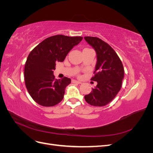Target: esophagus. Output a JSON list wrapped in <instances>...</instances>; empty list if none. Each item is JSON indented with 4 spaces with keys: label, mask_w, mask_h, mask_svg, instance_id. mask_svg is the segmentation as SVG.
I'll return each instance as SVG.
<instances>
[{
    "label": "esophagus",
    "mask_w": 153,
    "mask_h": 153,
    "mask_svg": "<svg viewBox=\"0 0 153 153\" xmlns=\"http://www.w3.org/2000/svg\"><path fill=\"white\" fill-rule=\"evenodd\" d=\"M72 82H73V83H75V84H82L81 82L77 81V80H72Z\"/></svg>",
    "instance_id": "34e87169"
}]
</instances>
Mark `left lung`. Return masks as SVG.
Segmentation results:
<instances>
[{
  "label": "left lung",
  "mask_w": 153,
  "mask_h": 153,
  "mask_svg": "<svg viewBox=\"0 0 153 153\" xmlns=\"http://www.w3.org/2000/svg\"><path fill=\"white\" fill-rule=\"evenodd\" d=\"M84 39L96 52L94 75L91 80L98 83L91 93L85 96V100L92 106H105L121 89L124 73L123 63L115 50L104 41L91 36H85Z\"/></svg>",
  "instance_id": "8db88e82"
}]
</instances>
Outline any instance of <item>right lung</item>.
Wrapping results in <instances>:
<instances>
[{
  "instance_id": "right-lung-1",
  "label": "right lung",
  "mask_w": 153,
  "mask_h": 153,
  "mask_svg": "<svg viewBox=\"0 0 153 153\" xmlns=\"http://www.w3.org/2000/svg\"><path fill=\"white\" fill-rule=\"evenodd\" d=\"M82 39L80 36H50L30 52L24 68L25 83L30 96L37 103L52 106L62 100L65 88L71 79L55 78L53 75L55 62L64 61L69 51Z\"/></svg>"
}]
</instances>
